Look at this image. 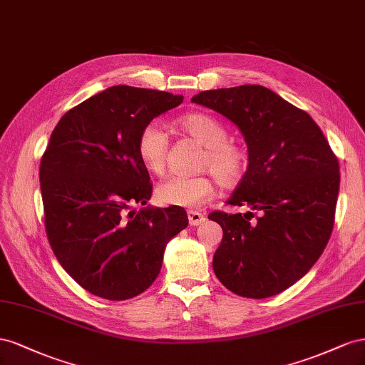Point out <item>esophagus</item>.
Segmentation results:
<instances>
[{"mask_svg":"<svg viewBox=\"0 0 365 365\" xmlns=\"http://www.w3.org/2000/svg\"><path fill=\"white\" fill-rule=\"evenodd\" d=\"M188 220L191 226H199L205 222V215L199 211H190L188 212Z\"/></svg>","mask_w":365,"mask_h":365,"instance_id":"34e87169","label":"esophagus"}]
</instances>
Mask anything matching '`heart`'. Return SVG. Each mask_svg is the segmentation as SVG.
Segmentation results:
<instances>
[{"label":"heart","instance_id":"b5f03b06","mask_svg":"<svg viewBox=\"0 0 365 365\" xmlns=\"http://www.w3.org/2000/svg\"><path fill=\"white\" fill-rule=\"evenodd\" d=\"M175 127L203 145L199 168L210 170L225 188H234L246 175L249 155L242 143L227 139V128L222 120L207 113L183 114ZM168 139L159 125H145L138 138V155L153 174H162L166 166ZM215 179L207 173L195 175H170L155 188L162 205L194 207L206 202L215 191Z\"/></svg>","mask_w":365,"mask_h":365}]
</instances>
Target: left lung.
<instances>
[{
	"instance_id": "left-lung-1",
	"label": "left lung",
	"mask_w": 365,
	"mask_h": 365,
	"mask_svg": "<svg viewBox=\"0 0 365 365\" xmlns=\"http://www.w3.org/2000/svg\"><path fill=\"white\" fill-rule=\"evenodd\" d=\"M191 102L232 120L249 165L227 200L259 212L207 218L223 229L212 267L220 283L246 298H267L303 278L329 243L339 191V163L309 114L263 86L206 90Z\"/></svg>"
}]
</instances>
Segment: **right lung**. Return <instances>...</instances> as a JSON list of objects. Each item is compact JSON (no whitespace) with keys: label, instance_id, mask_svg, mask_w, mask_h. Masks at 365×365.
<instances>
[{"label":"right lung","instance_id":"add662e5","mask_svg":"<svg viewBox=\"0 0 365 365\" xmlns=\"http://www.w3.org/2000/svg\"><path fill=\"white\" fill-rule=\"evenodd\" d=\"M182 95L114 86L61 118L39 165L48 243L90 294L122 301L158 278L165 246L188 226L180 206L142 207L153 183L138 155L145 125Z\"/></svg>","mask_w":365,"mask_h":365}]
</instances>
